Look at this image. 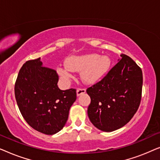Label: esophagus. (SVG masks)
<instances>
[{"label": "esophagus", "mask_w": 160, "mask_h": 160, "mask_svg": "<svg viewBox=\"0 0 160 160\" xmlns=\"http://www.w3.org/2000/svg\"><path fill=\"white\" fill-rule=\"evenodd\" d=\"M85 92H86V89H77V90H76V95H77L78 97Z\"/></svg>", "instance_id": "34e87169"}]
</instances>
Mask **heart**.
Masks as SVG:
<instances>
[{
    "mask_svg": "<svg viewBox=\"0 0 160 160\" xmlns=\"http://www.w3.org/2000/svg\"><path fill=\"white\" fill-rule=\"evenodd\" d=\"M111 65V61L108 56L88 54L70 57L66 60V65L59 66L57 71L64 82H68L73 71L80 72L81 79L84 84H93L104 77Z\"/></svg>",
    "mask_w": 160,
    "mask_h": 160,
    "instance_id": "1",
    "label": "heart"
}]
</instances>
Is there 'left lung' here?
<instances>
[{
    "mask_svg": "<svg viewBox=\"0 0 160 160\" xmlns=\"http://www.w3.org/2000/svg\"><path fill=\"white\" fill-rule=\"evenodd\" d=\"M97 84L87 89L91 98L87 109L90 122L104 132L124 127L141 102L143 74L140 67L125 54Z\"/></svg>",
    "mask_w": 160,
    "mask_h": 160,
    "instance_id": "1",
    "label": "left lung"
}]
</instances>
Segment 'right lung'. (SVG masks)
<instances>
[{
  "instance_id": "1",
  "label": "right lung",
  "mask_w": 160,
  "mask_h": 160,
  "mask_svg": "<svg viewBox=\"0 0 160 160\" xmlns=\"http://www.w3.org/2000/svg\"><path fill=\"white\" fill-rule=\"evenodd\" d=\"M58 80L56 71L43 67L39 58L22 65L15 83V98L23 118L46 135L62 130L76 100V89L61 90Z\"/></svg>"
}]
</instances>
